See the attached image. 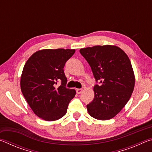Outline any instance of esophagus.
I'll list each match as a JSON object with an SVG mask.
<instances>
[{
	"label": "esophagus",
	"mask_w": 152,
	"mask_h": 152,
	"mask_svg": "<svg viewBox=\"0 0 152 152\" xmlns=\"http://www.w3.org/2000/svg\"><path fill=\"white\" fill-rule=\"evenodd\" d=\"M76 92L78 94H81L82 92V89H81V88H78V89H76Z\"/></svg>",
	"instance_id": "obj_1"
}]
</instances>
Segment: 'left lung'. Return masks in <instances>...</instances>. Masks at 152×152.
Instances as JSON below:
<instances>
[{"label":"left lung","mask_w":152,"mask_h":152,"mask_svg":"<svg viewBox=\"0 0 152 152\" xmlns=\"http://www.w3.org/2000/svg\"><path fill=\"white\" fill-rule=\"evenodd\" d=\"M80 53L91 66L95 80L94 98L86 105L91 116L99 120L112 119L129 100L135 76L127 54L115 45L82 48Z\"/></svg>","instance_id":"obj_1"}]
</instances>
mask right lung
Returning <instances> with one entry per match:
<instances>
[{
    "label": "right lung",
    "mask_w": 152,
    "mask_h": 152,
    "mask_svg": "<svg viewBox=\"0 0 152 152\" xmlns=\"http://www.w3.org/2000/svg\"><path fill=\"white\" fill-rule=\"evenodd\" d=\"M75 50L56 49L36 51L28 59L20 78V89L35 114L48 121L66 115L74 89L66 88L64 68ZM58 82L61 85L58 87Z\"/></svg>",
    "instance_id": "add662e5"
}]
</instances>
